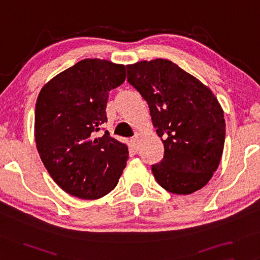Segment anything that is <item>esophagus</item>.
<instances>
[{
  "mask_svg": "<svg viewBox=\"0 0 260 260\" xmlns=\"http://www.w3.org/2000/svg\"><path fill=\"white\" fill-rule=\"evenodd\" d=\"M129 142H131V146L133 147L134 149H138V147H139V139H138L137 137H135V138H132Z\"/></svg>",
  "mask_w": 260,
  "mask_h": 260,
  "instance_id": "esophagus-1",
  "label": "esophagus"
}]
</instances>
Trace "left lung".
<instances>
[{
    "label": "left lung",
    "mask_w": 260,
    "mask_h": 260,
    "mask_svg": "<svg viewBox=\"0 0 260 260\" xmlns=\"http://www.w3.org/2000/svg\"><path fill=\"white\" fill-rule=\"evenodd\" d=\"M127 80L149 106L165 154L152 166L157 183L177 195L203 188L218 168L225 120L209 87L168 59L127 65Z\"/></svg>",
    "instance_id": "left-lung-1"
}]
</instances>
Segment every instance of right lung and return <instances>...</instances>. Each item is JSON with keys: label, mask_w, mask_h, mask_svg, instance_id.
Segmentation results:
<instances>
[{"label": "right lung", "mask_w": 260, "mask_h": 260, "mask_svg": "<svg viewBox=\"0 0 260 260\" xmlns=\"http://www.w3.org/2000/svg\"><path fill=\"white\" fill-rule=\"evenodd\" d=\"M126 78L125 67L83 59L48 81L35 111L37 150L52 180L70 195L96 200L118 184L128 158L125 143L96 132L107 122L108 93Z\"/></svg>", "instance_id": "obj_1"}]
</instances>
